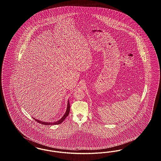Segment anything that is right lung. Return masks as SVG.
Instances as JSON below:
<instances>
[{
    "label": "right lung",
    "mask_w": 161,
    "mask_h": 161,
    "mask_svg": "<svg viewBox=\"0 0 161 161\" xmlns=\"http://www.w3.org/2000/svg\"><path fill=\"white\" fill-rule=\"evenodd\" d=\"M70 103H69V100L68 101V105H67V111L65 113L64 115L63 116V117L61 119H60L59 120L57 121L55 123H47V122H44V121H41L40 120H38L36 119H34L35 121H36L38 123H40V124H42V125H59V124H61L63 121L66 119V117H67V116L69 115V112H70Z\"/></svg>",
    "instance_id": "add662e5"
}]
</instances>
